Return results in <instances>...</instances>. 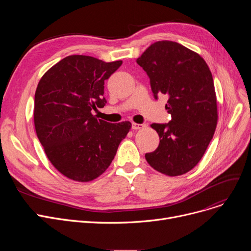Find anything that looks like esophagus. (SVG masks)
<instances>
[{"label": "esophagus", "mask_w": 251, "mask_h": 251, "mask_svg": "<svg viewBox=\"0 0 251 251\" xmlns=\"http://www.w3.org/2000/svg\"><path fill=\"white\" fill-rule=\"evenodd\" d=\"M146 127V124H137V123H132V129L134 130H138V129H142Z\"/></svg>", "instance_id": "1"}]
</instances>
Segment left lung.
<instances>
[{
  "mask_svg": "<svg viewBox=\"0 0 251 251\" xmlns=\"http://www.w3.org/2000/svg\"><path fill=\"white\" fill-rule=\"evenodd\" d=\"M150 77L155 100L168 96L169 123L151 125L160 136L157 149L146 160L157 172L183 175L201 160L218 123L213 75L205 61L184 46L161 41L136 60Z\"/></svg>",
  "mask_w": 251,
  "mask_h": 251,
  "instance_id": "obj_1",
  "label": "left lung"
}]
</instances>
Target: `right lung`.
Returning <instances> with one entry per match:
<instances>
[{
    "instance_id": "obj_1",
    "label": "right lung",
    "mask_w": 251,
    "mask_h": 251,
    "mask_svg": "<svg viewBox=\"0 0 251 251\" xmlns=\"http://www.w3.org/2000/svg\"><path fill=\"white\" fill-rule=\"evenodd\" d=\"M122 65L83 55L68 56L49 69L34 96V126L48 159L61 174L88 182L109 168L131 128L109 123L92 110L103 108L104 80Z\"/></svg>"
}]
</instances>
